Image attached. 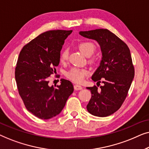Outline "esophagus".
<instances>
[{"instance_id":"obj_1","label":"esophagus","mask_w":149,"mask_h":149,"mask_svg":"<svg viewBox=\"0 0 149 149\" xmlns=\"http://www.w3.org/2000/svg\"><path fill=\"white\" fill-rule=\"evenodd\" d=\"M74 88L75 90H81V89H83V87L81 86V85H74Z\"/></svg>"}]
</instances>
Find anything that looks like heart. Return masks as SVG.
<instances>
[{
	"label": "heart",
	"mask_w": 149,
	"mask_h": 149,
	"mask_svg": "<svg viewBox=\"0 0 149 149\" xmlns=\"http://www.w3.org/2000/svg\"><path fill=\"white\" fill-rule=\"evenodd\" d=\"M78 47L83 54L87 56H90L95 51V46L91 42H81L78 45ZM68 58V52L67 49H64L60 54V61L64 62ZM93 62V60H91ZM89 74V71L85 68H72L66 73V78L77 83H81L84 81V79Z\"/></svg>",
	"instance_id": "obj_1"
}]
</instances>
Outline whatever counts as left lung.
I'll return each instance as SVG.
<instances>
[{"label":"left lung","instance_id":"8db88e82","mask_svg":"<svg viewBox=\"0 0 149 149\" xmlns=\"http://www.w3.org/2000/svg\"><path fill=\"white\" fill-rule=\"evenodd\" d=\"M85 38L95 40L100 45L102 58L91 77L95 82H102L101 90L87 87L91 97L87 109L91 115L107 117L118 111L127 97L134 77V66L130 49L125 42L107 29L81 31Z\"/></svg>","mask_w":149,"mask_h":149}]
</instances>
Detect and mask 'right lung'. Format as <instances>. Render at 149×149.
I'll list each match as a JSON object with an SVG mask.
<instances>
[{
  "mask_svg": "<svg viewBox=\"0 0 149 149\" xmlns=\"http://www.w3.org/2000/svg\"><path fill=\"white\" fill-rule=\"evenodd\" d=\"M72 32H45L25 45L19 53L15 70L18 92L26 109L39 119H49L60 114L74 91L72 83L66 79H61L57 88L48 85L60 63L64 40Z\"/></svg>",
  "mask_w": 149,
  "mask_h": 149,
  "instance_id": "right-lung-1",
  "label": "right lung"
}]
</instances>
